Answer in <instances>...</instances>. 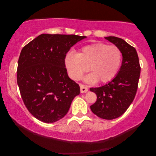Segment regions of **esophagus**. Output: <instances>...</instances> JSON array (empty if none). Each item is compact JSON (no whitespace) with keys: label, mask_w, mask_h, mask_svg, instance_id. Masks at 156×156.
<instances>
[{"label":"esophagus","mask_w":156,"mask_h":156,"mask_svg":"<svg viewBox=\"0 0 156 156\" xmlns=\"http://www.w3.org/2000/svg\"><path fill=\"white\" fill-rule=\"evenodd\" d=\"M80 91L81 93H86L88 91V89L85 87L83 84H80Z\"/></svg>","instance_id":"esophagus-1"}]
</instances>
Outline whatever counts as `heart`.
<instances>
[{
	"label": "heart",
	"instance_id": "heart-1",
	"mask_svg": "<svg viewBox=\"0 0 156 156\" xmlns=\"http://www.w3.org/2000/svg\"><path fill=\"white\" fill-rule=\"evenodd\" d=\"M121 62L122 53L120 49L104 43L83 47L78 54L68 52L64 60L69 77L74 80H80L89 69L91 73L84 77V81L88 83H94L98 80L106 83L114 80L120 69Z\"/></svg>",
	"mask_w": 156,
	"mask_h": 156
}]
</instances>
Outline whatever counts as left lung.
Returning <instances> with one entry per match:
<instances>
[{
    "label": "left lung",
    "instance_id": "8db88e82",
    "mask_svg": "<svg viewBox=\"0 0 156 156\" xmlns=\"http://www.w3.org/2000/svg\"><path fill=\"white\" fill-rule=\"evenodd\" d=\"M106 40L120 49L123 60L114 80L100 87L91 88L97 96L90 106L91 112L100 118L112 120L125 113L135 98L140 74L139 59L136 49L119 37L109 36Z\"/></svg>",
    "mask_w": 156,
    "mask_h": 156
}]
</instances>
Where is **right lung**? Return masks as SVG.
I'll use <instances>...</instances> for the list:
<instances>
[{
    "instance_id": "right-lung-1",
    "label": "right lung",
    "mask_w": 156,
    "mask_h": 156,
    "mask_svg": "<svg viewBox=\"0 0 156 156\" xmlns=\"http://www.w3.org/2000/svg\"><path fill=\"white\" fill-rule=\"evenodd\" d=\"M86 37L42 34L21 50L17 82L25 106L38 120L50 123L62 119L80 94V86L69 77L64 60L70 48Z\"/></svg>"
}]
</instances>
